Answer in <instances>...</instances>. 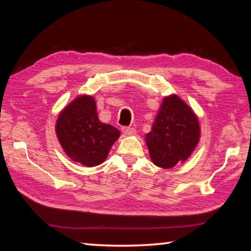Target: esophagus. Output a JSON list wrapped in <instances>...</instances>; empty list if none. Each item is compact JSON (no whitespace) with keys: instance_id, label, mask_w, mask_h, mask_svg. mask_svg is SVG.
Listing matches in <instances>:
<instances>
[{"instance_id":"esophagus-1","label":"esophagus","mask_w":251,"mask_h":251,"mask_svg":"<svg viewBox=\"0 0 251 251\" xmlns=\"http://www.w3.org/2000/svg\"><path fill=\"white\" fill-rule=\"evenodd\" d=\"M122 131L125 135H134L136 133V129L133 127H122Z\"/></svg>"}]
</instances>
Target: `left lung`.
Instances as JSON below:
<instances>
[{
  "label": "left lung",
  "instance_id": "obj_1",
  "mask_svg": "<svg viewBox=\"0 0 251 251\" xmlns=\"http://www.w3.org/2000/svg\"><path fill=\"white\" fill-rule=\"evenodd\" d=\"M199 137L201 127L193 109L177 95H171L164 99L146 144L156 166L173 168L192 155Z\"/></svg>",
  "mask_w": 251,
  "mask_h": 251
}]
</instances>
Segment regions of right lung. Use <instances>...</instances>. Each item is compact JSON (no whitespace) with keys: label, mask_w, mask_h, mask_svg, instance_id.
I'll use <instances>...</instances> for the list:
<instances>
[{"label":"right lung","mask_w":251,"mask_h":251,"mask_svg":"<svg viewBox=\"0 0 251 251\" xmlns=\"http://www.w3.org/2000/svg\"><path fill=\"white\" fill-rule=\"evenodd\" d=\"M55 128L66 155L87 167L103 163L121 135L114 126L100 122L95 100L87 95L76 97L62 110Z\"/></svg>","instance_id":"right-lung-1"}]
</instances>
